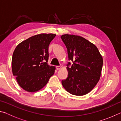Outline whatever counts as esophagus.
Returning <instances> with one entry per match:
<instances>
[{
  "mask_svg": "<svg viewBox=\"0 0 121 121\" xmlns=\"http://www.w3.org/2000/svg\"><path fill=\"white\" fill-rule=\"evenodd\" d=\"M56 68L57 70H60V69L62 68V66H61V65H58V66L56 67Z\"/></svg>",
  "mask_w": 121,
  "mask_h": 121,
  "instance_id": "obj_1",
  "label": "esophagus"
}]
</instances>
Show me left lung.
<instances>
[{"instance_id":"1","label":"left lung","mask_w":121,"mask_h":121,"mask_svg":"<svg viewBox=\"0 0 121 121\" xmlns=\"http://www.w3.org/2000/svg\"><path fill=\"white\" fill-rule=\"evenodd\" d=\"M61 38L68 50L69 60L73 61L70 68L67 67L68 76L62 81L63 87L71 95H86L99 81L102 56L97 46L83 37L65 34Z\"/></svg>"}]
</instances>
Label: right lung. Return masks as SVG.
Here are the masks:
<instances>
[{
    "label": "right lung",
    "mask_w": 121,
    "mask_h": 121,
    "mask_svg": "<svg viewBox=\"0 0 121 121\" xmlns=\"http://www.w3.org/2000/svg\"><path fill=\"white\" fill-rule=\"evenodd\" d=\"M56 35L40 34L22 41L16 47L12 70L24 90L35 92L43 88L54 75L56 67L48 65V46Z\"/></svg>",
    "instance_id": "right-lung-1"
}]
</instances>
